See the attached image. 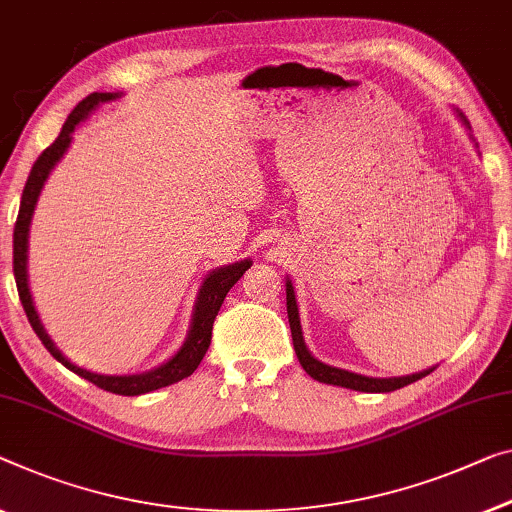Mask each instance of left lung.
Instances as JSON below:
<instances>
[{
	"label": "left lung",
	"mask_w": 512,
	"mask_h": 512,
	"mask_svg": "<svg viewBox=\"0 0 512 512\" xmlns=\"http://www.w3.org/2000/svg\"><path fill=\"white\" fill-rule=\"evenodd\" d=\"M457 117L462 119V124L469 128L467 117L460 110H455ZM285 292H287V317H289V329H292V340H294V352L299 363L303 365V370L308 372L312 379L322 381V384H331V386H342V388H352V391H361V393H391L398 391V388L414 384V381L423 379L430 375L434 368H427L423 372H416V375H407V377H365L358 375V372L352 370H342V368H333L329 363H322L319 358L310 354L308 345H305L303 338V329H301V317H299V303H296V294H294V285L292 280H285Z\"/></svg>",
	"instance_id": "obj_1"
}]
</instances>
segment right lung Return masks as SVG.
<instances>
[{
    "mask_svg": "<svg viewBox=\"0 0 512 512\" xmlns=\"http://www.w3.org/2000/svg\"><path fill=\"white\" fill-rule=\"evenodd\" d=\"M117 98H121V94H110V91H96V94L87 96L78 108L68 114L66 124L61 126V133L57 140L36 158L32 172H29L27 177L25 190H22L18 220H15V230H13V276H15V285H18V294H20L22 308L27 312L29 324H32V329L36 331L38 338H41L45 349H48V352L55 356L64 368L75 372V375L82 379L91 381V384H96L98 388H103V391H110L117 395H142L193 375L211 345L213 319H216L220 305H223L227 292L236 285V280H239L243 273L253 266V262H250V259H241V262L220 266V269H213L204 276L200 289H197V299L193 305V315H190L186 340H183L179 352L167 358L165 363H160L158 368L140 372V375H101V372L80 368V365H75L71 358L61 354V349L52 342L48 331H45L41 317H38L36 312L32 292H29V273H27L29 225H32L38 195H41L50 172L55 170V165L64 158L68 147H71L75 128H78L82 121H85L89 114L98 108V105L117 101Z\"/></svg>",
    "mask_w": 512,
    "mask_h": 512,
    "instance_id": "1",
    "label": "right lung"
}]
</instances>
